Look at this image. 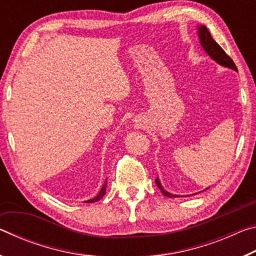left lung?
I'll return each mask as SVG.
<instances>
[{"mask_svg": "<svg viewBox=\"0 0 256 256\" xmlns=\"http://www.w3.org/2000/svg\"><path fill=\"white\" fill-rule=\"evenodd\" d=\"M198 29V38H200V42L203 47V50H206V53L209 55L212 60H216V63L220 64V66L237 71V68L235 66V63H234V60L229 58V56L226 54V52H224L222 47L218 45V42H216L214 38L211 37V34L209 32V30L206 29V26H200ZM156 184H157L159 190H162V193L164 196L180 198V196H176V194H170V192H167V190H164L162 188V184H160L158 177L156 178Z\"/></svg>", "mask_w": 256, "mask_h": 256, "instance_id": "1", "label": "left lung"}]
</instances>
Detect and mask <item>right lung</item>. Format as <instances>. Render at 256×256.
Here are the masks:
<instances>
[{"label": "right lung", "mask_w": 256, "mask_h": 256, "mask_svg": "<svg viewBox=\"0 0 256 256\" xmlns=\"http://www.w3.org/2000/svg\"><path fill=\"white\" fill-rule=\"evenodd\" d=\"M106 186H107V180L105 182V183H104L102 188V190H100V192L98 193V196H94V198H90V200L86 201V203H94V202H97V201L100 200V198H102L104 196H105V193H106Z\"/></svg>", "instance_id": "add662e5"}]
</instances>
